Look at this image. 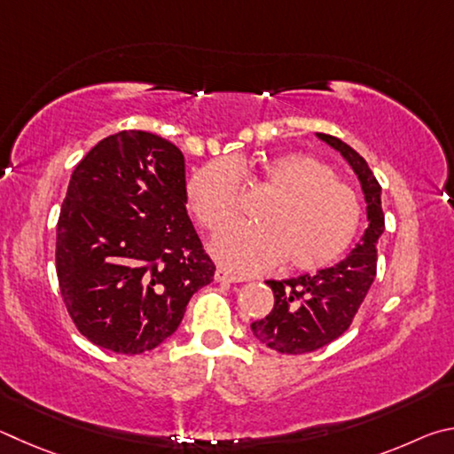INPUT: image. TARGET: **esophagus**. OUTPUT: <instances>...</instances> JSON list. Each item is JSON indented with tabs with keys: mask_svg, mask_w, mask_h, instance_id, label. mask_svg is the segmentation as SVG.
Wrapping results in <instances>:
<instances>
[{
	"mask_svg": "<svg viewBox=\"0 0 454 454\" xmlns=\"http://www.w3.org/2000/svg\"><path fill=\"white\" fill-rule=\"evenodd\" d=\"M215 281H219V283H239L243 279H241V277L233 275V273H229L227 269L219 267V269H215Z\"/></svg>",
	"mask_w": 454,
	"mask_h": 454,
	"instance_id": "esophagus-1",
	"label": "esophagus"
}]
</instances>
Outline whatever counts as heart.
<instances>
[{
	"instance_id": "obj_1",
	"label": "heart",
	"mask_w": 454,
	"mask_h": 454,
	"mask_svg": "<svg viewBox=\"0 0 454 454\" xmlns=\"http://www.w3.org/2000/svg\"><path fill=\"white\" fill-rule=\"evenodd\" d=\"M239 175L273 191L257 211L259 225H233L211 241V255L241 275L263 273L287 259L295 271H319L351 247L361 225L355 191L335 171L307 153H283L255 167L213 161L187 181L195 217L219 231L237 215Z\"/></svg>"
}]
</instances>
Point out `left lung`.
Instances as JSON below:
<instances>
[{
  "label": "left lung",
  "instance_id": "left-lung-1",
  "mask_svg": "<svg viewBox=\"0 0 454 454\" xmlns=\"http://www.w3.org/2000/svg\"><path fill=\"white\" fill-rule=\"evenodd\" d=\"M343 155L361 183L367 221L361 241L337 265L321 269L315 275H299L283 281H265L273 289V311L251 323L259 343L285 355H303L329 345L351 327L377 275V243L385 231V215L380 209V185L369 163L333 135L317 133Z\"/></svg>",
  "mask_w": 454,
  "mask_h": 454
}]
</instances>
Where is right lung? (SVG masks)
<instances>
[{"label":"right lung","instance_id":"obj_1","mask_svg":"<svg viewBox=\"0 0 454 454\" xmlns=\"http://www.w3.org/2000/svg\"><path fill=\"white\" fill-rule=\"evenodd\" d=\"M55 267L63 303L93 345L139 355L169 339L215 275L187 215L181 151L147 131L101 139L69 179Z\"/></svg>","mask_w":454,"mask_h":454}]
</instances>
